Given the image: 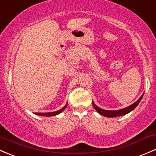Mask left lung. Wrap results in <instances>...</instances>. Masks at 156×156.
Returning a JSON list of instances; mask_svg holds the SVG:
<instances>
[{"mask_svg": "<svg viewBox=\"0 0 156 156\" xmlns=\"http://www.w3.org/2000/svg\"><path fill=\"white\" fill-rule=\"evenodd\" d=\"M143 96H144V94L140 96V98L138 99V100L135 103H134V104H131V105L126 107V108L122 109V110H104V109H101V108H100V107H98V106L96 105L94 102H92V104H93V107H94V108L96 110V111H97L98 113H100L101 115H104V116L110 117V118H111V117L121 116V115H126V114H128V113H130V112L132 111V110H134L136 107H137L138 104H139V103L140 102Z\"/></svg>", "mask_w": 156, "mask_h": 156, "instance_id": "8db88e82", "label": "left lung"}]
</instances>
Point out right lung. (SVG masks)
I'll return each instance as SVG.
<instances>
[{
	"mask_svg": "<svg viewBox=\"0 0 156 156\" xmlns=\"http://www.w3.org/2000/svg\"><path fill=\"white\" fill-rule=\"evenodd\" d=\"M67 106V103L66 104V105L63 107V108H62L61 110H57V111L51 112V113H35V114H36V115H42V116H53V115H58V114L62 113V112L63 111L65 108H66Z\"/></svg>",
	"mask_w": 156,
	"mask_h": 156,
	"instance_id": "1",
	"label": "right lung"
}]
</instances>
